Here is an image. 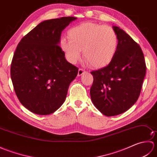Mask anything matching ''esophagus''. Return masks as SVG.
Wrapping results in <instances>:
<instances>
[{"label": "esophagus", "mask_w": 157, "mask_h": 157, "mask_svg": "<svg viewBox=\"0 0 157 157\" xmlns=\"http://www.w3.org/2000/svg\"><path fill=\"white\" fill-rule=\"evenodd\" d=\"M84 73H86V71H85L84 69H82V68L79 69V70H78V76H80V75H82L84 74Z\"/></svg>", "instance_id": "esophagus-1"}]
</instances>
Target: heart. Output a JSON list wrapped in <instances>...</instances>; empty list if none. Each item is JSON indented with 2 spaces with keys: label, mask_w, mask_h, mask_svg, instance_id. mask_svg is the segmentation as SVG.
Instances as JSON below:
<instances>
[{
  "label": "heart",
  "mask_w": 157,
  "mask_h": 157,
  "mask_svg": "<svg viewBox=\"0 0 157 157\" xmlns=\"http://www.w3.org/2000/svg\"><path fill=\"white\" fill-rule=\"evenodd\" d=\"M63 38L60 46L67 60L75 64L83 56L90 66L103 67L112 61L118 48V36L109 26L86 22L74 26Z\"/></svg>",
  "instance_id": "b5f03b06"
}]
</instances>
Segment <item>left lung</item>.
<instances>
[{
  "instance_id": "left-lung-1",
  "label": "left lung",
  "mask_w": 157,
  "mask_h": 157,
  "mask_svg": "<svg viewBox=\"0 0 157 157\" xmlns=\"http://www.w3.org/2000/svg\"><path fill=\"white\" fill-rule=\"evenodd\" d=\"M118 48L109 64L91 72L93 104L102 114L115 116L125 112L137 101L146 75L143 52L137 42L117 26Z\"/></svg>"
}]
</instances>
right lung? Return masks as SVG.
<instances>
[{
    "label": "right lung",
    "instance_id": "obj_1",
    "mask_svg": "<svg viewBox=\"0 0 157 157\" xmlns=\"http://www.w3.org/2000/svg\"><path fill=\"white\" fill-rule=\"evenodd\" d=\"M74 17L46 20L23 36L11 64V78L20 102L38 115L56 111L66 98L78 68L67 61L59 44Z\"/></svg>",
    "mask_w": 157,
    "mask_h": 157
}]
</instances>
